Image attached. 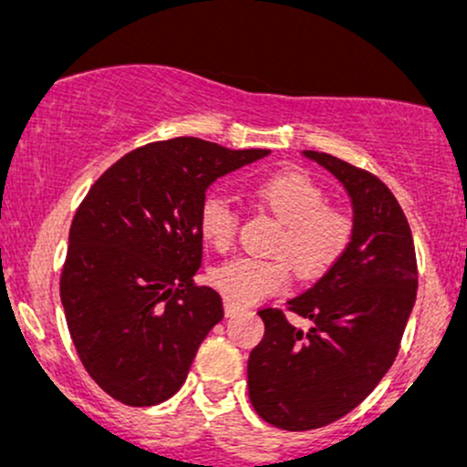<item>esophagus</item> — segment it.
Here are the masks:
<instances>
[{"label":"esophagus","mask_w":467,"mask_h":467,"mask_svg":"<svg viewBox=\"0 0 467 467\" xmlns=\"http://www.w3.org/2000/svg\"><path fill=\"white\" fill-rule=\"evenodd\" d=\"M223 312H226V316H234L237 312H241V307L237 303H233V301H223Z\"/></svg>","instance_id":"34e87169"}]
</instances>
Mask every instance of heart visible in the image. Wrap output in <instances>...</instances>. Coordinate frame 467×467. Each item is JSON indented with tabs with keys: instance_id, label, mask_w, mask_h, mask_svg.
I'll return each instance as SVG.
<instances>
[{
	"instance_id": "heart-1",
	"label": "heart",
	"mask_w": 467,
	"mask_h": 467,
	"mask_svg": "<svg viewBox=\"0 0 467 467\" xmlns=\"http://www.w3.org/2000/svg\"><path fill=\"white\" fill-rule=\"evenodd\" d=\"M254 197L281 222L272 250L287 254L303 276L323 275L349 248L353 217L345 208L329 206L323 186L303 171L267 175L256 182ZM197 223L213 248L233 245L237 213L222 192L203 197ZM211 281L228 301L252 305L285 289L292 281V265L285 256H234L211 272Z\"/></svg>"
}]
</instances>
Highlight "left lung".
I'll return each mask as SVG.
<instances>
[{"mask_svg":"<svg viewBox=\"0 0 467 467\" xmlns=\"http://www.w3.org/2000/svg\"><path fill=\"white\" fill-rule=\"evenodd\" d=\"M345 186L353 237L289 312L312 320L303 331L265 307L264 340L248 360L254 410L283 431H312L356 409L387 375L417 296L410 226L393 192L368 171L329 153L303 151Z\"/></svg>","mask_w":467,"mask_h":467,"instance_id":"1","label":"left lung"}]
</instances>
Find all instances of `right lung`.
<instances>
[{
    "instance_id": "add662e5",
    "label": "right lung",
    "mask_w": 467,
    "mask_h": 467,
    "mask_svg": "<svg viewBox=\"0 0 467 467\" xmlns=\"http://www.w3.org/2000/svg\"><path fill=\"white\" fill-rule=\"evenodd\" d=\"M270 155L200 138L151 142L94 182L69 228L61 303L80 362L105 393L153 406L184 384L222 296L195 285L200 203L222 175Z\"/></svg>"
}]
</instances>
